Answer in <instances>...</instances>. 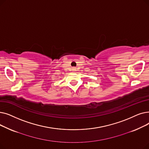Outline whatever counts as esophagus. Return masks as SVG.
Here are the masks:
<instances>
[{
  "label": "esophagus",
  "instance_id": "esophagus-1",
  "mask_svg": "<svg viewBox=\"0 0 149 149\" xmlns=\"http://www.w3.org/2000/svg\"><path fill=\"white\" fill-rule=\"evenodd\" d=\"M75 69H76V68H73V70H75Z\"/></svg>",
  "mask_w": 149,
  "mask_h": 149
}]
</instances>
